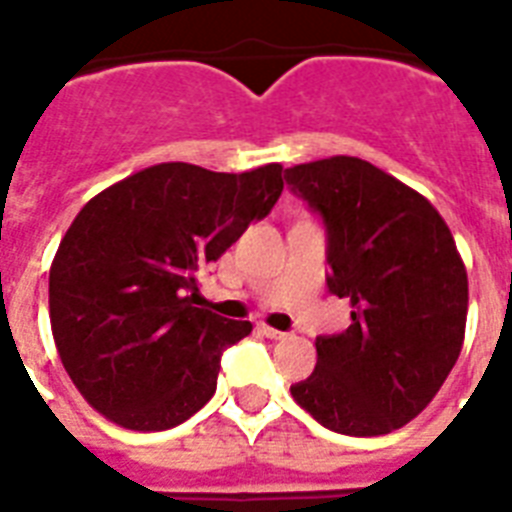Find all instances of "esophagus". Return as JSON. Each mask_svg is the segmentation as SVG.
<instances>
[{"instance_id":"34e87169","label":"esophagus","mask_w":512,"mask_h":512,"mask_svg":"<svg viewBox=\"0 0 512 512\" xmlns=\"http://www.w3.org/2000/svg\"><path fill=\"white\" fill-rule=\"evenodd\" d=\"M257 332L268 337V340H284V337H287L284 332H279V329L268 327V324H257Z\"/></svg>"}]
</instances>
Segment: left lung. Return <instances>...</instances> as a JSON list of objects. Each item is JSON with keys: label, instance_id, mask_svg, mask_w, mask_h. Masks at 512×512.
Returning a JSON list of instances; mask_svg holds the SVG:
<instances>
[{"label": "left lung", "instance_id": "obj_1", "mask_svg": "<svg viewBox=\"0 0 512 512\" xmlns=\"http://www.w3.org/2000/svg\"><path fill=\"white\" fill-rule=\"evenodd\" d=\"M327 231V287L350 327L316 337V369L292 396L342 436H382L414 420L457 364L468 273L425 196L356 156L284 172Z\"/></svg>", "mask_w": 512, "mask_h": 512}]
</instances>
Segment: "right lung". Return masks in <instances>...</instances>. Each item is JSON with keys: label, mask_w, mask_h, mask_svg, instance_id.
I'll list each match as a JSON object with an SVG mask.
<instances>
[{"label": "right lung", "mask_w": 512, "mask_h": 512, "mask_svg": "<svg viewBox=\"0 0 512 512\" xmlns=\"http://www.w3.org/2000/svg\"><path fill=\"white\" fill-rule=\"evenodd\" d=\"M284 191L281 164L228 175L170 162L90 199L50 268L60 361L87 401L130 430H167L207 404L220 356L252 332L188 292Z\"/></svg>", "instance_id": "add662e5"}]
</instances>
